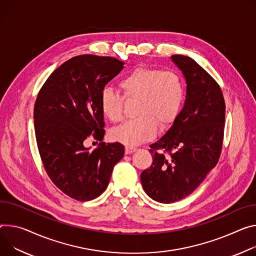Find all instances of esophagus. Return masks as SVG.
Masks as SVG:
<instances>
[{"instance_id": "34e87169", "label": "esophagus", "mask_w": 256, "mask_h": 256, "mask_svg": "<svg viewBox=\"0 0 256 256\" xmlns=\"http://www.w3.org/2000/svg\"><path fill=\"white\" fill-rule=\"evenodd\" d=\"M136 148L128 147V146L126 147V155H130V154H132V153H134V152H136Z\"/></svg>"}]
</instances>
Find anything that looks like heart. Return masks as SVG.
Wrapping results in <instances>:
<instances>
[{"mask_svg": "<svg viewBox=\"0 0 256 256\" xmlns=\"http://www.w3.org/2000/svg\"><path fill=\"white\" fill-rule=\"evenodd\" d=\"M126 99H138L136 118L130 120L111 130L112 140L126 146L142 144L153 138L159 126L172 124L182 107L184 86L180 76L174 70L154 67H138L120 82ZM124 97L111 88L100 94V109L112 122L122 118Z\"/></svg>", "mask_w": 256, "mask_h": 256, "instance_id": "heart-1", "label": "heart"}]
</instances>
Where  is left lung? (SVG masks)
I'll return each mask as SVG.
<instances>
[{
	"mask_svg": "<svg viewBox=\"0 0 256 256\" xmlns=\"http://www.w3.org/2000/svg\"><path fill=\"white\" fill-rule=\"evenodd\" d=\"M172 61L186 80L184 101L168 132L150 145L152 166L141 174L145 193L166 204L192 194L216 166L226 114L220 88L197 62L182 55Z\"/></svg>",
	"mask_w": 256,
	"mask_h": 256,
	"instance_id": "left-lung-1",
	"label": "left lung"
}]
</instances>
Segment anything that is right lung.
Returning a JSON list of instances; mask_svg holds the SVG:
<instances>
[{"label": "right lung", "instance_id": "obj_1", "mask_svg": "<svg viewBox=\"0 0 256 256\" xmlns=\"http://www.w3.org/2000/svg\"><path fill=\"white\" fill-rule=\"evenodd\" d=\"M124 65L113 57L76 56L56 69L38 95L34 120L44 170L63 193L76 200L100 196L124 155L120 143L100 144L95 150L84 146L90 134L103 140L100 94Z\"/></svg>", "mask_w": 256, "mask_h": 256}]
</instances>
